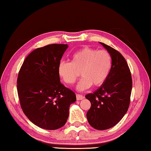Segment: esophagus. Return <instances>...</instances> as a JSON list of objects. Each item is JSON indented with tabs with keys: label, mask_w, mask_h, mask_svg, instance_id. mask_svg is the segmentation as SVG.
<instances>
[{
	"label": "esophagus",
	"mask_w": 151,
	"mask_h": 151,
	"mask_svg": "<svg viewBox=\"0 0 151 151\" xmlns=\"http://www.w3.org/2000/svg\"><path fill=\"white\" fill-rule=\"evenodd\" d=\"M83 99H84V96H83V95H81L79 94H76V99H77L78 101H81V100H83Z\"/></svg>",
	"instance_id": "obj_1"
}]
</instances>
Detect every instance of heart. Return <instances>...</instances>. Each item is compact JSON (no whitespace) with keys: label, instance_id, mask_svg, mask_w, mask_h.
<instances>
[{"label":"heart","instance_id":"1","mask_svg":"<svg viewBox=\"0 0 151 151\" xmlns=\"http://www.w3.org/2000/svg\"><path fill=\"white\" fill-rule=\"evenodd\" d=\"M70 62L61 61L58 65L60 77L68 84H73L80 76L78 90L99 87L106 82L112 68V57L106 50L84 47L73 53Z\"/></svg>","mask_w":151,"mask_h":151}]
</instances>
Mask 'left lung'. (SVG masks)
<instances>
[{
    "label": "left lung",
    "mask_w": 151,
    "mask_h": 151,
    "mask_svg": "<svg viewBox=\"0 0 151 151\" xmlns=\"http://www.w3.org/2000/svg\"><path fill=\"white\" fill-rule=\"evenodd\" d=\"M112 57V68L106 82L93 93L86 95L91 103L86 117L90 126L99 130L109 129L126 114L130 103L132 80L126 59L117 50L100 42Z\"/></svg>",
    "instance_id": "obj_1"
}]
</instances>
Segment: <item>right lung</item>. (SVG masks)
I'll return each mask as SVG.
<instances>
[{"label": "right lung", "mask_w": 151, "mask_h": 151, "mask_svg": "<svg viewBox=\"0 0 151 151\" xmlns=\"http://www.w3.org/2000/svg\"><path fill=\"white\" fill-rule=\"evenodd\" d=\"M68 45L52 44L36 48L25 58L18 74L17 88L24 114L36 126L57 129L65 124L72 90L60 82L58 65Z\"/></svg>", "instance_id": "obj_1"}]
</instances>
